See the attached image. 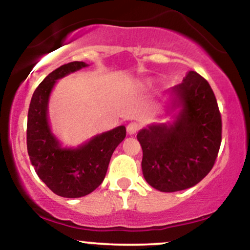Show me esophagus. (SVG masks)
Wrapping results in <instances>:
<instances>
[{"instance_id": "esophagus-1", "label": "esophagus", "mask_w": 250, "mask_h": 250, "mask_svg": "<svg viewBox=\"0 0 250 250\" xmlns=\"http://www.w3.org/2000/svg\"><path fill=\"white\" fill-rule=\"evenodd\" d=\"M140 125L137 122H131V123H129V125H127V131H128V134H130V135H134V134H136L137 131L140 130Z\"/></svg>"}]
</instances>
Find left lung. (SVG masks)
Here are the masks:
<instances>
[{"label": "left lung", "instance_id": "8db88e82", "mask_svg": "<svg viewBox=\"0 0 250 250\" xmlns=\"http://www.w3.org/2000/svg\"><path fill=\"white\" fill-rule=\"evenodd\" d=\"M171 91L182 105L173 125H149L137 134L143 176L165 193L194 187L205 179L214 167L222 140L219 105L207 80L189 71Z\"/></svg>", "mask_w": 250, "mask_h": 250}]
</instances>
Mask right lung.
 <instances>
[{"label":"right lung","mask_w":250,"mask_h":250,"mask_svg":"<svg viewBox=\"0 0 250 250\" xmlns=\"http://www.w3.org/2000/svg\"><path fill=\"white\" fill-rule=\"evenodd\" d=\"M84 62L63 64L40 83L31 97L27 122V148L31 165L47 187L62 197L85 196L104 180L111 155L125 137L120 125L97 135L76 149L61 148L48 125V100L56 80L87 67Z\"/></svg>","instance_id":"add662e5"}]
</instances>
